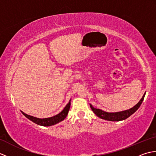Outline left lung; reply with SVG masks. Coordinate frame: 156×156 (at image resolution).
Returning <instances> with one entry per match:
<instances>
[{
    "instance_id": "obj_1",
    "label": "left lung",
    "mask_w": 156,
    "mask_h": 156,
    "mask_svg": "<svg viewBox=\"0 0 156 156\" xmlns=\"http://www.w3.org/2000/svg\"><path fill=\"white\" fill-rule=\"evenodd\" d=\"M145 95V93H144L141 100L139 101L138 103L135 105L134 107L125 111L109 112H106V111H102L101 109L96 108L93 107V106H92L91 104H90V107L92 110V111L94 112V114L99 118L105 119V120L109 121H120L125 120V119L130 117L131 115H133L134 112L136 111L139 108H140L142 102L144 101Z\"/></svg>"
}]
</instances>
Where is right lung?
Returning <instances> with one entry per match:
<instances>
[{
  "label": "right lung",
  "mask_w": 156,
  "mask_h": 156,
  "mask_svg": "<svg viewBox=\"0 0 156 156\" xmlns=\"http://www.w3.org/2000/svg\"><path fill=\"white\" fill-rule=\"evenodd\" d=\"M70 102H71V99L69 100L68 103L66 105L64 108L59 113H58V115H56L55 116H53V117H51L39 119V118L33 117V116L29 115L27 114H25V112H23L21 111V112H22V114L23 115H25L28 119H29V120L31 121L32 122H35V123L41 126H44V127H49V126L54 125L55 124L58 123V122L62 121L63 120H64L65 118L67 117L69 108H70V105H71Z\"/></svg>",
  "instance_id": "obj_1"
}]
</instances>
